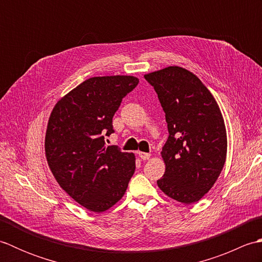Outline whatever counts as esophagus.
<instances>
[{
	"mask_svg": "<svg viewBox=\"0 0 262 262\" xmlns=\"http://www.w3.org/2000/svg\"><path fill=\"white\" fill-rule=\"evenodd\" d=\"M138 155H140V158L142 160H148L149 158H151V154L145 153V152H138Z\"/></svg>",
	"mask_w": 262,
	"mask_h": 262,
	"instance_id": "obj_1",
	"label": "esophagus"
}]
</instances>
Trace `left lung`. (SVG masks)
Wrapping results in <instances>:
<instances>
[{"mask_svg": "<svg viewBox=\"0 0 262 262\" xmlns=\"http://www.w3.org/2000/svg\"><path fill=\"white\" fill-rule=\"evenodd\" d=\"M144 77L158 93L169 130L161 152L165 172L158 186L177 202L196 203L225 164L227 137L219 104L196 75L179 66Z\"/></svg>", "mask_w": 262, "mask_h": 262, "instance_id": "left-lung-1", "label": "left lung"}]
</instances>
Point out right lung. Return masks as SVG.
Returning a JSON list of instances; mask_svg holds the SVG:
<instances>
[{"label":"right lung","mask_w":262,"mask_h":262,"mask_svg":"<svg viewBox=\"0 0 262 262\" xmlns=\"http://www.w3.org/2000/svg\"><path fill=\"white\" fill-rule=\"evenodd\" d=\"M138 79L129 75L85 80L55 104L45 152L55 179L76 203L102 213L119 202L135 172V155L105 146L113 117Z\"/></svg>","instance_id":"1"}]
</instances>
